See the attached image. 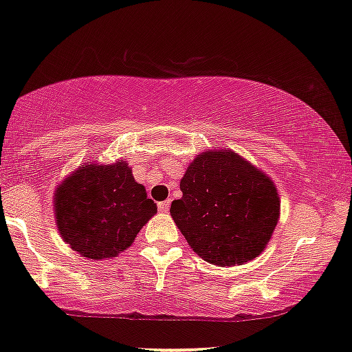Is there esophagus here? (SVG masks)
Segmentation results:
<instances>
[{
  "label": "esophagus",
  "instance_id": "esophagus-1",
  "mask_svg": "<svg viewBox=\"0 0 352 352\" xmlns=\"http://www.w3.org/2000/svg\"><path fill=\"white\" fill-rule=\"evenodd\" d=\"M169 206H171V202H169V201L158 202V209L162 210V212H168L169 210Z\"/></svg>",
  "mask_w": 352,
  "mask_h": 352
}]
</instances>
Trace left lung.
<instances>
[{
  "label": "left lung",
  "instance_id": "left-lung-1",
  "mask_svg": "<svg viewBox=\"0 0 352 352\" xmlns=\"http://www.w3.org/2000/svg\"><path fill=\"white\" fill-rule=\"evenodd\" d=\"M171 212L189 246L217 266L261 254L279 219L272 181L233 151H204L181 179Z\"/></svg>",
  "mask_w": 352,
  "mask_h": 352
}]
</instances>
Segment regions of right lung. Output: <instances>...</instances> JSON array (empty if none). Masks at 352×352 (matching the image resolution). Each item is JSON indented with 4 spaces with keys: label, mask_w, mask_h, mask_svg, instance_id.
Wrapping results in <instances>:
<instances>
[{
    "label": "right lung",
    "mask_w": 352,
    "mask_h": 352,
    "mask_svg": "<svg viewBox=\"0 0 352 352\" xmlns=\"http://www.w3.org/2000/svg\"><path fill=\"white\" fill-rule=\"evenodd\" d=\"M155 212L156 204L122 160L83 164L55 190L60 235L89 259L114 258L129 248Z\"/></svg>",
    "instance_id": "obj_1"
}]
</instances>
